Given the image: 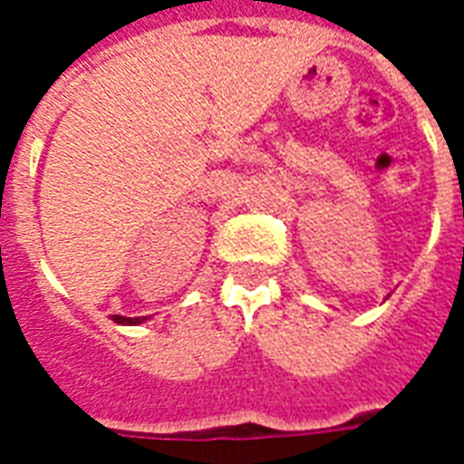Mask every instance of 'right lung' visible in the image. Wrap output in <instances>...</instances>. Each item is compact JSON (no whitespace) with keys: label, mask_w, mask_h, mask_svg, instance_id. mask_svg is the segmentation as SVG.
<instances>
[{"label":"right lung","mask_w":464,"mask_h":464,"mask_svg":"<svg viewBox=\"0 0 464 464\" xmlns=\"http://www.w3.org/2000/svg\"><path fill=\"white\" fill-rule=\"evenodd\" d=\"M112 317V323H118V324H141V323H147L149 317L147 315H141V317H125V315H111Z\"/></svg>","instance_id":"obj_1"}]
</instances>
